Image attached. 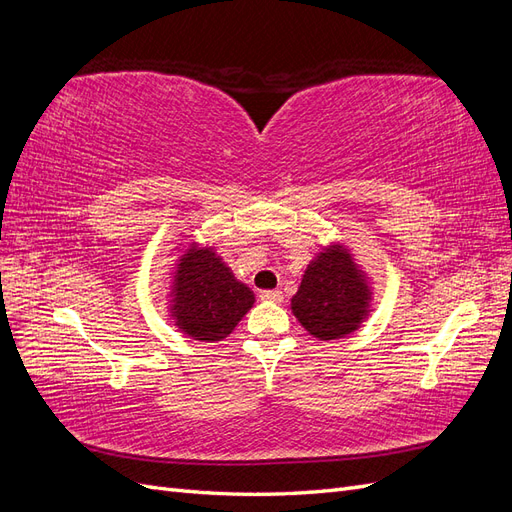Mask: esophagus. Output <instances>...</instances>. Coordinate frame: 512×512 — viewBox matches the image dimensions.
Returning <instances> with one entry per match:
<instances>
[{
	"label": "esophagus",
	"mask_w": 512,
	"mask_h": 512,
	"mask_svg": "<svg viewBox=\"0 0 512 512\" xmlns=\"http://www.w3.org/2000/svg\"><path fill=\"white\" fill-rule=\"evenodd\" d=\"M260 299L269 301V303H280L284 299V294H282V290H277V288L275 290H262Z\"/></svg>",
	"instance_id": "obj_1"
}]
</instances>
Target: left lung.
Masks as SVG:
<instances>
[{
  "label": "left lung",
  "mask_w": 512,
  "mask_h": 512,
  "mask_svg": "<svg viewBox=\"0 0 512 512\" xmlns=\"http://www.w3.org/2000/svg\"><path fill=\"white\" fill-rule=\"evenodd\" d=\"M374 282L350 243L333 239L309 260L290 309L301 327L320 342L359 331L374 312Z\"/></svg>",
  "instance_id": "1"
}]
</instances>
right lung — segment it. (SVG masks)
<instances>
[{
	"label": "right lung",
	"instance_id": "add662e5",
	"mask_svg": "<svg viewBox=\"0 0 512 512\" xmlns=\"http://www.w3.org/2000/svg\"><path fill=\"white\" fill-rule=\"evenodd\" d=\"M166 277V312L175 329L196 342L226 339L256 303L254 290L237 280L213 245L179 235Z\"/></svg>",
	"mask_w": 512,
	"mask_h": 512
}]
</instances>
